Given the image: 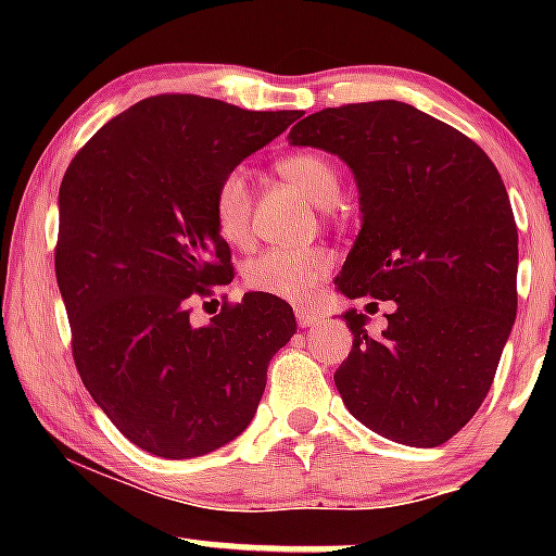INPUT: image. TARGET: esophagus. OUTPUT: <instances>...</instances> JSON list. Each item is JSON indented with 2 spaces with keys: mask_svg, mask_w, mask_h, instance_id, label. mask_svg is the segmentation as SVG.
Returning <instances> with one entry per match:
<instances>
[{
  "mask_svg": "<svg viewBox=\"0 0 556 556\" xmlns=\"http://www.w3.org/2000/svg\"><path fill=\"white\" fill-rule=\"evenodd\" d=\"M295 316H298V324L303 329L305 327H316V324L321 321V314H318V311H311V308H298Z\"/></svg>",
  "mask_w": 556,
  "mask_h": 556,
  "instance_id": "obj_1",
  "label": "esophagus"
}]
</instances>
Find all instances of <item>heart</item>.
<instances>
[{"label":"heart","mask_w":556,"mask_h":556,"mask_svg":"<svg viewBox=\"0 0 556 556\" xmlns=\"http://www.w3.org/2000/svg\"><path fill=\"white\" fill-rule=\"evenodd\" d=\"M274 169L314 206H331L340 195V172L316 151L287 154L274 164ZM251 214L253 201L245 175L229 172L216 185L214 193V225L227 245L245 248L251 242ZM331 266H334V253L329 248H271L242 266V282L261 295L303 303L329 277Z\"/></svg>","instance_id":"heart-1"}]
</instances>
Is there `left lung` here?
<instances>
[{
  "instance_id": "1",
  "label": "left lung",
  "mask_w": 556,
  "mask_h": 556,
  "mask_svg": "<svg viewBox=\"0 0 556 556\" xmlns=\"http://www.w3.org/2000/svg\"><path fill=\"white\" fill-rule=\"evenodd\" d=\"M290 146L340 156L361 195V232L337 290L394 300L379 340L344 311L353 350L337 368L363 426L439 446L486 400L518 311V227L491 159L442 119L402 101L308 114Z\"/></svg>"
}]
</instances>
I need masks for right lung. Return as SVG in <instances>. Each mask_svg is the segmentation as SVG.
Instances as JSON below:
<instances>
[{
	"instance_id": "1",
	"label": "right lung",
	"mask_w": 556,
	"mask_h": 556,
	"mask_svg": "<svg viewBox=\"0 0 556 556\" xmlns=\"http://www.w3.org/2000/svg\"><path fill=\"white\" fill-rule=\"evenodd\" d=\"M298 117L151 96L101 127L62 177L54 269L75 366L106 418L151 455L188 460L240 437L269 361L295 334L282 298L248 292L203 327L190 303L232 282L216 185Z\"/></svg>"
}]
</instances>
